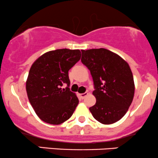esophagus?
<instances>
[{"mask_svg": "<svg viewBox=\"0 0 158 158\" xmlns=\"http://www.w3.org/2000/svg\"><path fill=\"white\" fill-rule=\"evenodd\" d=\"M87 95H88V93H86V92H85V93H84V94H79V97H80L81 99H85V97H86Z\"/></svg>", "mask_w": 158, "mask_h": 158, "instance_id": "1", "label": "esophagus"}]
</instances>
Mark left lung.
<instances>
[{"mask_svg": "<svg viewBox=\"0 0 158 158\" xmlns=\"http://www.w3.org/2000/svg\"><path fill=\"white\" fill-rule=\"evenodd\" d=\"M81 61L93 78V94L97 102L89 108L102 124L119 120L131 106L135 83L129 65L114 52L105 48L81 50Z\"/></svg>", "mask_w": 158, "mask_h": 158, "instance_id": "8db88e82", "label": "left lung"}]
</instances>
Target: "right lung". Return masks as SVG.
<instances>
[{
  "instance_id": "add662e5",
  "label": "right lung",
  "mask_w": 158,
  "mask_h": 158,
  "mask_svg": "<svg viewBox=\"0 0 158 158\" xmlns=\"http://www.w3.org/2000/svg\"><path fill=\"white\" fill-rule=\"evenodd\" d=\"M81 58L79 50L58 49L32 64L26 82L29 101L44 122L59 125L73 114L79 99L70 90L68 71ZM67 84L65 89H61Z\"/></svg>"
}]
</instances>
